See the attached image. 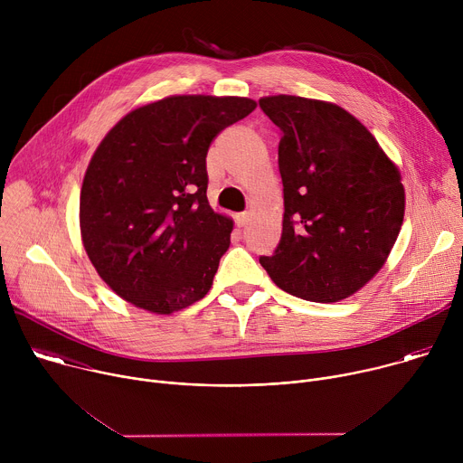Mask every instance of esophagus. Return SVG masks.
<instances>
[{
	"instance_id": "obj_1",
	"label": "esophagus",
	"mask_w": 463,
	"mask_h": 463,
	"mask_svg": "<svg viewBox=\"0 0 463 463\" xmlns=\"http://www.w3.org/2000/svg\"><path fill=\"white\" fill-rule=\"evenodd\" d=\"M247 223H249V213L236 214V225H238V227H245Z\"/></svg>"
}]
</instances>
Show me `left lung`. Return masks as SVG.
Returning <instances> with one entry per match:
<instances>
[{"instance_id": "1", "label": "left lung", "mask_w": 463, "mask_h": 463, "mask_svg": "<svg viewBox=\"0 0 463 463\" xmlns=\"http://www.w3.org/2000/svg\"><path fill=\"white\" fill-rule=\"evenodd\" d=\"M279 128L282 238L261 268L289 295L339 302L384 266L405 216L402 174L375 137L337 104L260 99Z\"/></svg>"}]
</instances>
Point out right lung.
I'll return each instance as SVG.
<instances>
[{"label": "right lung", "instance_id": "add662e5", "mask_svg": "<svg viewBox=\"0 0 463 463\" xmlns=\"http://www.w3.org/2000/svg\"><path fill=\"white\" fill-rule=\"evenodd\" d=\"M256 108L245 97L174 95L124 115L80 190V234L99 277L126 302L170 315L202 300L232 220L207 200V152Z\"/></svg>", "mask_w": 463, "mask_h": 463}]
</instances>
